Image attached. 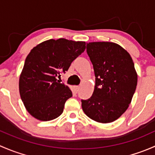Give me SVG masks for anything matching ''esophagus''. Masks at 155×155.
<instances>
[{"instance_id": "34e87169", "label": "esophagus", "mask_w": 155, "mask_h": 155, "mask_svg": "<svg viewBox=\"0 0 155 155\" xmlns=\"http://www.w3.org/2000/svg\"><path fill=\"white\" fill-rule=\"evenodd\" d=\"M79 86H74L75 92H76V93H77V92L79 91Z\"/></svg>"}]
</instances>
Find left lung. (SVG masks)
Segmentation results:
<instances>
[{"instance_id": "obj_1", "label": "left lung", "mask_w": 155, "mask_h": 155, "mask_svg": "<svg viewBox=\"0 0 155 155\" xmlns=\"http://www.w3.org/2000/svg\"><path fill=\"white\" fill-rule=\"evenodd\" d=\"M93 64L95 86L89 99L82 100L87 117L100 123H110L127 110L136 91L137 74L129 53L111 42L87 43Z\"/></svg>"}]
</instances>
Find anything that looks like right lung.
I'll return each mask as SVG.
<instances>
[{"instance_id": "1", "label": "right lung", "mask_w": 155, "mask_h": 155, "mask_svg": "<svg viewBox=\"0 0 155 155\" xmlns=\"http://www.w3.org/2000/svg\"><path fill=\"white\" fill-rule=\"evenodd\" d=\"M85 47V42L61 38L46 40L31 49L20 75L19 93L33 117L47 121L61 115L73 94L58 77L68 71Z\"/></svg>"}]
</instances>
